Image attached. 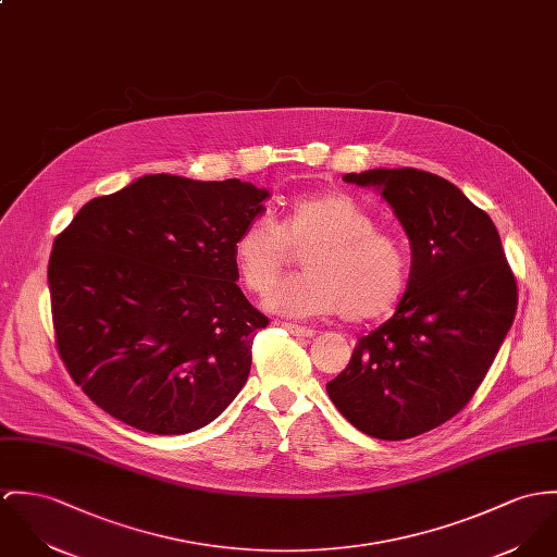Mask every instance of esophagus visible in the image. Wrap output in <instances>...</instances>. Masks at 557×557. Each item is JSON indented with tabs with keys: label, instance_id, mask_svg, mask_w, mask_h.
<instances>
[{
	"label": "esophagus",
	"instance_id": "34e87169",
	"mask_svg": "<svg viewBox=\"0 0 557 557\" xmlns=\"http://www.w3.org/2000/svg\"><path fill=\"white\" fill-rule=\"evenodd\" d=\"M281 327L283 330H287L289 334H294V336H300V338H310L312 334H314V330H310V327H302V325H296V323H281Z\"/></svg>",
	"mask_w": 557,
	"mask_h": 557
}]
</instances>
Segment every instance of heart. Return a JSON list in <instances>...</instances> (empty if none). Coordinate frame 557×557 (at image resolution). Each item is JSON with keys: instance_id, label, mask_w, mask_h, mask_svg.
Returning <instances> with one entry per match:
<instances>
[{"instance_id": "obj_1", "label": "heart", "mask_w": 557, "mask_h": 557, "mask_svg": "<svg viewBox=\"0 0 557 557\" xmlns=\"http://www.w3.org/2000/svg\"><path fill=\"white\" fill-rule=\"evenodd\" d=\"M294 253H304L306 272L265 298L276 314L304 319L341 312L349 321H368L387 314L405 294V245L374 227L372 214L345 191L294 198L278 225L253 219L232 247L240 283L259 296L272 289Z\"/></svg>"}]
</instances>
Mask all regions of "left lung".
Masks as SVG:
<instances>
[{
	"label": "left lung",
	"mask_w": 557,
	"mask_h": 557,
	"mask_svg": "<svg viewBox=\"0 0 557 557\" xmlns=\"http://www.w3.org/2000/svg\"><path fill=\"white\" fill-rule=\"evenodd\" d=\"M410 243V276L392 319L355 345L327 383L343 417L368 436L405 441L470 403L512 325L517 281L490 214L423 170H366Z\"/></svg>",
	"instance_id": "8db88e82"
}]
</instances>
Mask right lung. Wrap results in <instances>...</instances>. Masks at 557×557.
Returning a JSON list of instances; mask_svg holds the SVG:
<instances>
[{
    "label": "right lung",
    "instance_id": "right-lung-1",
    "mask_svg": "<svg viewBox=\"0 0 557 557\" xmlns=\"http://www.w3.org/2000/svg\"><path fill=\"white\" fill-rule=\"evenodd\" d=\"M268 198L238 178L147 174L85 203L54 238V343L101 410L170 436L238 396L268 317L236 285L232 247Z\"/></svg>",
    "mask_w": 557,
    "mask_h": 557
}]
</instances>
